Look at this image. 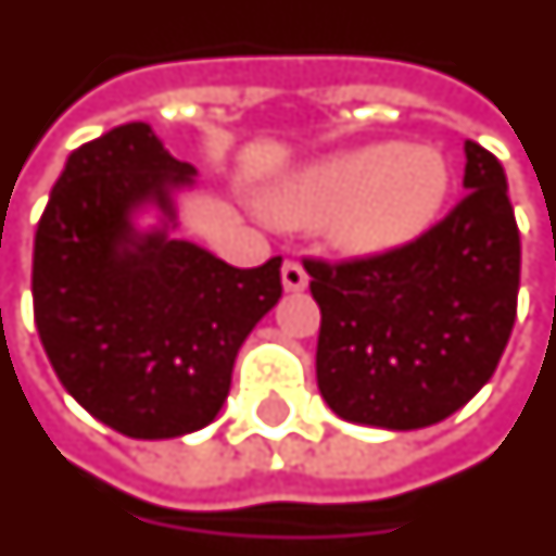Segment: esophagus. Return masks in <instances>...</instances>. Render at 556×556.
Listing matches in <instances>:
<instances>
[{"instance_id": "esophagus-1", "label": "esophagus", "mask_w": 556, "mask_h": 556, "mask_svg": "<svg viewBox=\"0 0 556 556\" xmlns=\"http://www.w3.org/2000/svg\"><path fill=\"white\" fill-rule=\"evenodd\" d=\"M281 281L287 293H302L307 287V273L305 266L299 261H287L281 269Z\"/></svg>"}]
</instances>
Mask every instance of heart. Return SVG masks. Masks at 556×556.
Wrapping results in <instances>:
<instances>
[{"label":"heart","mask_w":556,"mask_h":556,"mask_svg":"<svg viewBox=\"0 0 556 556\" xmlns=\"http://www.w3.org/2000/svg\"><path fill=\"white\" fill-rule=\"evenodd\" d=\"M447 194L450 165L439 150L384 141L302 168L275 194V216L299 228L328 225L334 245L372 257L424 237Z\"/></svg>","instance_id":"b5f03b06"}]
</instances>
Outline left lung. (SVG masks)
I'll list each match as a JSON object with an SVG mask.
<instances>
[{"label": "left lung", "instance_id": "1", "mask_svg": "<svg viewBox=\"0 0 556 556\" xmlns=\"http://www.w3.org/2000/svg\"><path fill=\"white\" fill-rule=\"evenodd\" d=\"M468 194L403 249L305 261L317 299V384L352 424L424 429L459 412L513 334L521 239L504 165L465 141Z\"/></svg>", "mask_w": 556, "mask_h": 556}]
</instances>
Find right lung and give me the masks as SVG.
Masks as SVG:
<instances>
[{"mask_svg": "<svg viewBox=\"0 0 556 556\" xmlns=\"http://www.w3.org/2000/svg\"><path fill=\"white\" fill-rule=\"evenodd\" d=\"M192 174L148 124L109 129L67 156L35 233V326L52 370L129 439L206 427L242 340L281 299V257L237 269L165 228H132L141 204L174 222L172 189Z\"/></svg>", "mask_w": 556, "mask_h": 556, "instance_id": "add662e5", "label": "right lung"}]
</instances>
